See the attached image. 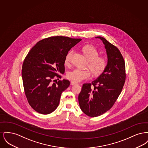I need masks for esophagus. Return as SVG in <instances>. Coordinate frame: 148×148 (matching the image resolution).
I'll list each match as a JSON object with an SVG mask.
<instances>
[{"instance_id": "34e87169", "label": "esophagus", "mask_w": 148, "mask_h": 148, "mask_svg": "<svg viewBox=\"0 0 148 148\" xmlns=\"http://www.w3.org/2000/svg\"><path fill=\"white\" fill-rule=\"evenodd\" d=\"M71 85H74L77 84V83L74 82H71Z\"/></svg>"}]
</instances>
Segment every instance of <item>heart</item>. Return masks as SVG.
<instances>
[{
    "label": "heart",
    "instance_id": "obj_1",
    "mask_svg": "<svg viewBox=\"0 0 148 148\" xmlns=\"http://www.w3.org/2000/svg\"><path fill=\"white\" fill-rule=\"evenodd\" d=\"M83 51L89 60L88 67L95 76L101 74L106 70L108 61L104 56H99L98 50L92 45H85L83 48ZM72 51L69 52L65 58V64L70 63ZM68 79L74 82H80L84 80L89 79L91 77V72L89 69L82 70L74 69L67 73Z\"/></svg>",
    "mask_w": 148,
    "mask_h": 148
}]
</instances>
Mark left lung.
<instances>
[{
    "label": "left lung",
    "instance_id": "8db88e82",
    "mask_svg": "<svg viewBox=\"0 0 148 148\" xmlns=\"http://www.w3.org/2000/svg\"><path fill=\"white\" fill-rule=\"evenodd\" d=\"M106 50L108 64L104 71L92 83L83 85L78 100L81 110L97 117L110 110L122 91L126 79L125 61L119 50L101 36Z\"/></svg>",
    "mask_w": 148,
    "mask_h": 148
}]
</instances>
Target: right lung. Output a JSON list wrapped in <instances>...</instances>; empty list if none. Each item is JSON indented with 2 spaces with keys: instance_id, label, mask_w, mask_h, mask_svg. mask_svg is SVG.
Masks as SVG:
<instances>
[{
  "instance_id": "right-lung-1",
  "label": "right lung",
  "mask_w": 148,
  "mask_h": 148,
  "mask_svg": "<svg viewBox=\"0 0 148 148\" xmlns=\"http://www.w3.org/2000/svg\"><path fill=\"white\" fill-rule=\"evenodd\" d=\"M81 40L63 36L45 38L37 42L25 58L21 70L24 92L29 104L36 112L48 114L59 106L61 94L70 82H54L61 78L59 73L65 72L68 51Z\"/></svg>"
}]
</instances>
